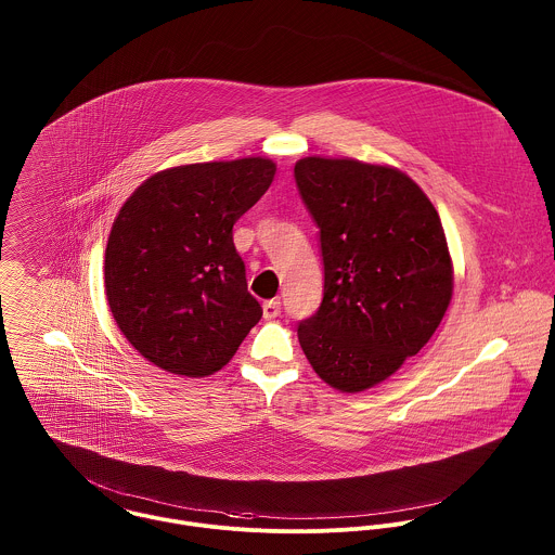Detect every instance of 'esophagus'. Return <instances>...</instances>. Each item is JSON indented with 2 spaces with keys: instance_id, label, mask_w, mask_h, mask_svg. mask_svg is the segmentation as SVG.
I'll return each mask as SVG.
<instances>
[{
  "instance_id": "34e87169",
  "label": "esophagus",
  "mask_w": 555,
  "mask_h": 555,
  "mask_svg": "<svg viewBox=\"0 0 555 555\" xmlns=\"http://www.w3.org/2000/svg\"><path fill=\"white\" fill-rule=\"evenodd\" d=\"M280 312H282L280 299H271V301H264V304H262V317L267 318V320H273V318L280 317Z\"/></svg>"
}]
</instances>
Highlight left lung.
Masks as SVG:
<instances>
[{
  "label": "left lung",
  "mask_w": 555,
  "mask_h": 555,
  "mask_svg": "<svg viewBox=\"0 0 555 555\" xmlns=\"http://www.w3.org/2000/svg\"><path fill=\"white\" fill-rule=\"evenodd\" d=\"M295 181L324 271L299 344L324 383L357 393L396 374L438 328L453 295L447 237L429 198L396 168L306 158Z\"/></svg>",
  "instance_id": "left-lung-1"
}]
</instances>
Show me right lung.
<instances>
[{
	"label": "right lung",
	"mask_w": 555,
	"mask_h": 555,
	"mask_svg": "<svg viewBox=\"0 0 555 555\" xmlns=\"http://www.w3.org/2000/svg\"><path fill=\"white\" fill-rule=\"evenodd\" d=\"M273 175L264 158L177 166L121 207L104 254L106 299L126 339L154 365L209 376L262 317L233 227Z\"/></svg>",
	"instance_id": "right-lung-1"
}]
</instances>
